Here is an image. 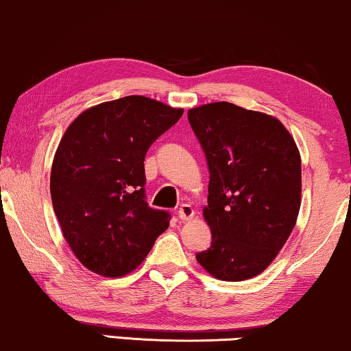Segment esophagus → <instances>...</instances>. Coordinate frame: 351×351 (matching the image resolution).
I'll return each instance as SVG.
<instances>
[{"mask_svg": "<svg viewBox=\"0 0 351 351\" xmlns=\"http://www.w3.org/2000/svg\"><path fill=\"white\" fill-rule=\"evenodd\" d=\"M177 215H179L180 220H190L195 217V209L190 204H182L177 210Z\"/></svg>", "mask_w": 351, "mask_h": 351, "instance_id": "1", "label": "esophagus"}]
</instances>
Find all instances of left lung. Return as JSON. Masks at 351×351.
<instances>
[{
    "label": "left lung",
    "mask_w": 351,
    "mask_h": 351,
    "mask_svg": "<svg viewBox=\"0 0 351 351\" xmlns=\"http://www.w3.org/2000/svg\"><path fill=\"white\" fill-rule=\"evenodd\" d=\"M209 166L203 217L213 243L196 261L222 281L257 276L295 227L302 199L300 153L271 114L230 102L189 110Z\"/></svg>",
    "instance_id": "obj_1"
}]
</instances>
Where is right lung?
Listing matches in <instances>:
<instances>
[{
	"mask_svg": "<svg viewBox=\"0 0 351 351\" xmlns=\"http://www.w3.org/2000/svg\"><path fill=\"white\" fill-rule=\"evenodd\" d=\"M182 113L128 95L84 110L66 128L52 161L51 198L64 238L88 270L128 275L169 227V213L145 201L143 160Z\"/></svg>",
	"mask_w": 351,
	"mask_h": 351,
	"instance_id": "add662e5",
	"label": "right lung"
}]
</instances>
